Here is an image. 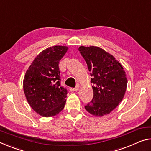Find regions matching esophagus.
I'll list each match as a JSON object with an SVG mask.
<instances>
[{"instance_id":"34e87169","label":"esophagus","mask_w":151,"mask_h":151,"mask_svg":"<svg viewBox=\"0 0 151 151\" xmlns=\"http://www.w3.org/2000/svg\"><path fill=\"white\" fill-rule=\"evenodd\" d=\"M70 91H72V92L77 91L78 90V87L77 86V87H76L75 88H70Z\"/></svg>"}]
</instances>
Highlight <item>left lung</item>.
Listing matches in <instances>:
<instances>
[{"instance_id":"1","label":"left lung","mask_w":151,"mask_h":151,"mask_svg":"<svg viewBox=\"0 0 151 151\" xmlns=\"http://www.w3.org/2000/svg\"><path fill=\"white\" fill-rule=\"evenodd\" d=\"M78 51L91 72L93 91L92 101L85 106L91 115L102 117L109 114L122 101L127 87L125 70L116 59L97 46L81 45Z\"/></svg>"}]
</instances>
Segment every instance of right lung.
<instances>
[{
	"instance_id": "obj_1",
	"label": "right lung",
	"mask_w": 151,
	"mask_h": 151,
	"mask_svg": "<svg viewBox=\"0 0 151 151\" xmlns=\"http://www.w3.org/2000/svg\"><path fill=\"white\" fill-rule=\"evenodd\" d=\"M68 47L55 45L37 55L26 71L23 91L28 104L43 117L59 114L66 104L67 90L60 85L59 62Z\"/></svg>"
}]
</instances>
